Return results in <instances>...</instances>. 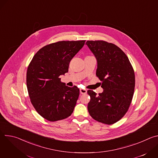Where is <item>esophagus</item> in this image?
Wrapping results in <instances>:
<instances>
[{
    "mask_svg": "<svg viewBox=\"0 0 158 158\" xmlns=\"http://www.w3.org/2000/svg\"><path fill=\"white\" fill-rule=\"evenodd\" d=\"M80 93L81 94H85L87 93V90L83 89H80Z\"/></svg>",
    "mask_w": 158,
    "mask_h": 158,
    "instance_id": "esophagus-1",
    "label": "esophagus"
}]
</instances>
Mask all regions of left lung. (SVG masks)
I'll return each mask as SVG.
<instances>
[{"instance_id": "left-lung-1", "label": "left lung", "mask_w": 158, "mask_h": 158, "mask_svg": "<svg viewBox=\"0 0 158 158\" xmlns=\"http://www.w3.org/2000/svg\"><path fill=\"white\" fill-rule=\"evenodd\" d=\"M85 44L95 56L96 76L104 89L99 95L91 90L87 109L96 121L112 124L120 120L131 104L135 87L132 67L125 53L116 45L103 40H87Z\"/></svg>"}]
</instances>
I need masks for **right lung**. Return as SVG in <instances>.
Listing matches in <instances>:
<instances>
[{"label": "right lung", "mask_w": 158, "mask_h": 158, "mask_svg": "<svg viewBox=\"0 0 158 158\" xmlns=\"http://www.w3.org/2000/svg\"><path fill=\"white\" fill-rule=\"evenodd\" d=\"M85 40L59 41L41 48L29 64L26 83L31 103L38 113L49 121L71 115L79 96L77 87L61 82L74 56Z\"/></svg>", "instance_id": "obj_1"}]
</instances>
